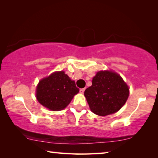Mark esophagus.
<instances>
[{"label": "esophagus", "instance_id": "esophagus-1", "mask_svg": "<svg viewBox=\"0 0 158 158\" xmlns=\"http://www.w3.org/2000/svg\"><path fill=\"white\" fill-rule=\"evenodd\" d=\"M84 91H85V89H80V90H79L80 93H81V94H83Z\"/></svg>", "mask_w": 158, "mask_h": 158}]
</instances>
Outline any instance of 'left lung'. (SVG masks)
<instances>
[{"mask_svg":"<svg viewBox=\"0 0 158 158\" xmlns=\"http://www.w3.org/2000/svg\"><path fill=\"white\" fill-rule=\"evenodd\" d=\"M130 88L116 72L100 70L85 89L84 96L93 113L105 116L118 111L127 100Z\"/></svg>","mask_w":158,"mask_h":158,"instance_id":"left-lung-1","label":"left lung"}]
</instances>
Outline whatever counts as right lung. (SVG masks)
I'll return each instance as SVG.
<instances>
[{
	"label": "right lung",
	"instance_id": "1",
	"mask_svg": "<svg viewBox=\"0 0 158 158\" xmlns=\"http://www.w3.org/2000/svg\"><path fill=\"white\" fill-rule=\"evenodd\" d=\"M79 92L75 81L63 70L56 71L40 80L35 96L40 104L51 111H61Z\"/></svg>",
	"mask_w": 158,
	"mask_h": 158
}]
</instances>
